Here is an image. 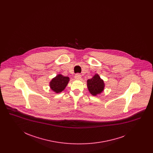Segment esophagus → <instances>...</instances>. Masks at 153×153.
I'll use <instances>...</instances> for the list:
<instances>
[{"label": "esophagus", "instance_id": "34e87169", "mask_svg": "<svg viewBox=\"0 0 153 153\" xmlns=\"http://www.w3.org/2000/svg\"><path fill=\"white\" fill-rule=\"evenodd\" d=\"M74 78H75V79H76V80H81V76L80 75V74H76V75H75V76H74Z\"/></svg>", "mask_w": 153, "mask_h": 153}]
</instances>
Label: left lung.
Instances as JSON below:
<instances>
[{"mask_svg": "<svg viewBox=\"0 0 153 153\" xmlns=\"http://www.w3.org/2000/svg\"><path fill=\"white\" fill-rule=\"evenodd\" d=\"M87 87L91 95L97 96L104 91L105 84L99 75L96 74L92 79L87 80Z\"/></svg>", "mask_w": 153, "mask_h": 153, "instance_id": "1", "label": "left lung"}]
</instances>
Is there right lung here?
<instances>
[{"label":"right lung","mask_w":153,"mask_h":153,"mask_svg":"<svg viewBox=\"0 0 153 153\" xmlns=\"http://www.w3.org/2000/svg\"><path fill=\"white\" fill-rule=\"evenodd\" d=\"M69 81V77L58 74L52 79L49 83V86L53 92L58 94L63 91Z\"/></svg>","instance_id":"add662e5"}]
</instances>
